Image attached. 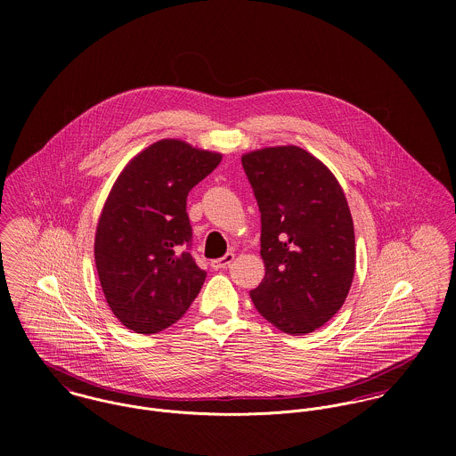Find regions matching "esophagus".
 <instances>
[{
    "instance_id": "obj_1",
    "label": "esophagus",
    "mask_w": 456,
    "mask_h": 456,
    "mask_svg": "<svg viewBox=\"0 0 456 456\" xmlns=\"http://www.w3.org/2000/svg\"><path fill=\"white\" fill-rule=\"evenodd\" d=\"M235 260V255L233 253H226L223 258H217V260H212L210 263V266L214 268V270H221V268H228L230 266V263Z\"/></svg>"
}]
</instances>
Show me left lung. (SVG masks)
I'll list each match as a JSON object with an SVG mask.
<instances>
[{
	"instance_id": "1",
	"label": "left lung",
	"mask_w": 456,
	"mask_h": 456,
	"mask_svg": "<svg viewBox=\"0 0 456 456\" xmlns=\"http://www.w3.org/2000/svg\"><path fill=\"white\" fill-rule=\"evenodd\" d=\"M261 214L265 277L251 291L261 316L289 335L331 320L354 275V228L333 174L307 151L286 145L242 156Z\"/></svg>"
}]
</instances>
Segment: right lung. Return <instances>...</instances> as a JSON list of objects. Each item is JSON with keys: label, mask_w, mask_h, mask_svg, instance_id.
I'll return each mask as SVG.
<instances>
[{"label": "right lung", "mask_w": 456, "mask_h": 456, "mask_svg": "<svg viewBox=\"0 0 456 456\" xmlns=\"http://www.w3.org/2000/svg\"><path fill=\"white\" fill-rule=\"evenodd\" d=\"M221 161L181 140H159L133 158L102 210L94 260L114 316L136 333L179 322L207 272L191 256L190 191Z\"/></svg>", "instance_id": "add662e5"}]
</instances>
